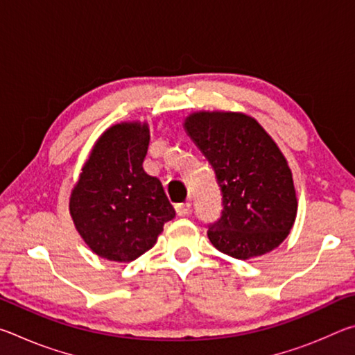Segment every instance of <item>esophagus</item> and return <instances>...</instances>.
Instances as JSON below:
<instances>
[{"mask_svg":"<svg viewBox=\"0 0 355 355\" xmlns=\"http://www.w3.org/2000/svg\"><path fill=\"white\" fill-rule=\"evenodd\" d=\"M177 209V214L178 216H188L191 213V202H183V203H177L175 205Z\"/></svg>","mask_w":355,"mask_h":355,"instance_id":"1","label":"esophagus"}]
</instances>
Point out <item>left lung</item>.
I'll list each match as a JSON object with an SVG mask.
<instances>
[{
  "mask_svg": "<svg viewBox=\"0 0 355 355\" xmlns=\"http://www.w3.org/2000/svg\"><path fill=\"white\" fill-rule=\"evenodd\" d=\"M184 128L213 166L220 218L208 225L216 249L238 260L271 252L288 236L297 200L285 156L255 119L196 112Z\"/></svg>",
  "mask_w": 355,
  "mask_h": 355,
  "instance_id": "left-lung-1",
  "label": "left lung"
}]
</instances>
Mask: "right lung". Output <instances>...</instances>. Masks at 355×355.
I'll return each mask as SVG.
<instances>
[{
  "label": "right lung",
  "instance_id": "obj_1",
  "mask_svg": "<svg viewBox=\"0 0 355 355\" xmlns=\"http://www.w3.org/2000/svg\"><path fill=\"white\" fill-rule=\"evenodd\" d=\"M150 131L119 123L95 144L70 197V214L98 257L128 263L152 249L175 218L163 184L144 171Z\"/></svg>",
  "mask_w": 355,
  "mask_h": 355
}]
</instances>
